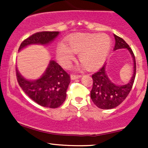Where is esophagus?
<instances>
[{
  "label": "esophagus",
  "instance_id": "obj_1",
  "mask_svg": "<svg viewBox=\"0 0 148 148\" xmlns=\"http://www.w3.org/2000/svg\"><path fill=\"white\" fill-rule=\"evenodd\" d=\"M80 77H82L81 75H74V74H71V79L72 80L77 79H79Z\"/></svg>",
  "mask_w": 148,
  "mask_h": 148
}]
</instances>
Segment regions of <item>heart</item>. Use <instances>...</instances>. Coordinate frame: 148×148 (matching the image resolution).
<instances>
[{"label": "heart", "mask_w": 148, "mask_h": 148, "mask_svg": "<svg viewBox=\"0 0 148 148\" xmlns=\"http://www.w3.org/2000/svg\"><path fill=\"white\" fill-rule=\"evenodd\" d=\"M111 48V39L106 34H77L66 44L60 43L56 48L58 60L63 66H69L79 53V60L88 70L99 68L105 62Z\"/></svg>", "instance_id": "1"}]
</instances>
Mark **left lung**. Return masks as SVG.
Listing matches in <instances>:
<instances>
[{"label":"left lung","mask_w":148,"mask_h":148,"mask_svg":"<svg viewBox=\"0 0 148 148\" xmlns=\"http://www.w3.org/2000/svg\"><path fill=\"white\" fill-rule=\"evenodd\" d=\"M115 46L114 51L120 49H127L133 60V74L129 82L124 85L115 84L110 79L106 73V64L92 75L93 86L91 90V99L94 104L99 108L110 110L117 107L123 102L129 95L133 85L136 74V62L135 55L129 45L120 37L114 34Z\"/></svg>","instance_id":"left-lung-1"}]
</instances>
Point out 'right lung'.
<instances>
[{"mask_svg": "<svg viewBox=\"0 0 148 148\" xmlns=\"http://www.w3.org/2000/svg\"><path fill=\"white\" fill-rule=\"evenodd\" d=\"M59 34V31H41L36 33L21 44L18 51L32 44L46 46L51 43ZM16 77L19 86L32 100L39 105L57 108L66 98V90L70 77L55 61L51 60L43 75L36 80L25 79L16 68Z\"/></svg>", "mask_w": 148, "mask_h": 148, "instance_id": "1", "label": "right lung"}]
</instances>
